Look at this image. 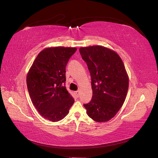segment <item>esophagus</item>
<instances>
[{
  "label": "esophagus",
  "mask_w": 158,
  "mask_h": 158,
  "mask_svg": "<svg viewBox=\"0 0 158 158\" xmlns=\"http://www.w3.org/2000/svg\"><path fill=\"white\" fill-rule=\"evenodd\" d=\"M79 93H80L79 90H77V91H76V92H75V94H76V96H77V97H79Z\"/></svg>",
  "instance_id": "34e87169"
}]
</instances>
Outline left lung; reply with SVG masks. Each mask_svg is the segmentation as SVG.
<instances>
[{
  "instance_id": "obj_1",
  "label": "left lung",
  "mask_w": 158,
  "mask_h": 158,
  "mask_svg": "<svg viewBox=\"0 0 158 158\" xmlns=\"http://www.w3.org/2000/svg\"><path fill=\"white\" fill-rule=\"evenodd\" d=\"M79 52L92 79V100L83 106L94 121H108L123 106L128 91L124 64L115 51L102 46L81 47Z\"/></svg>"
}]
</instances>
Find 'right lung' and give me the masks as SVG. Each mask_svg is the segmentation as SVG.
<instances>
[{"instance_id":"1","label":"right lung","mask_w":158,"mask_h":158,"mask_svg":"<svg viewBox=\"0 0 158 158\" xmlns=\"http://www.w3.org/2000/svg\"><path fill=\"white\" fill-rule=\"evenodd\" d=\"M76 48H46L38 55L27 76L33 106L45 119L57 122L69 112L75 99L65 87L66 66Z\"/></svg>"}]
</instances>
